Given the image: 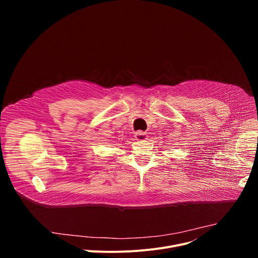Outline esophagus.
<instances>
[{
	"mask_svg": "<svg viewBox=\"0 0 258 258\" xmlns=\"http://www.w3.org/2000/svg\"><path fill=\"white\" fill-rule=\"evenodd\" d=\"M135 138L136 140L138 141H145L147 139V134L144 133V132H141V131H138L135 133Z\"/></svg>",
	"mask_w": 258,
	"mask_h": 258,
	"instance_id": "esophagus-1",
	"label": "esophagus"
}]
</instances>
